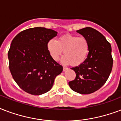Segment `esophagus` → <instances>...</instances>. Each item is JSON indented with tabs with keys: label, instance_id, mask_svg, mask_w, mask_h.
<instances>
[{
	"label": "esophagus",
	"instance_id": "1",
	"mask_svg": "<svg viewBox=\"0 0 121 121\" xmlns=\"http://www.w3.org/2000/svg\"><path fill=\"white\" fill-rule=\"evenodd\" d=\"M67 70H68V68L66 67H63V71H66Z\"/></svg>",
	"mask_w": 121,
	"mask_h": 121
}]
</instances>
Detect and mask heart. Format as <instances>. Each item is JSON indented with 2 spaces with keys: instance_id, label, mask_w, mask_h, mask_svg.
Segmentation results:
<instances>
[{
  "instance_id": "b5f03b06",
  "label": "heart",
  "mask_w": 121,
  "mask_h": 121,
  "mask_svg": "<svg viewBox=\"0 0 121 121\" xmlns=\"http://www.w3.org/2000/svg\"><path fill=\"white\" fill-rule=\"evenodd\" d=\"M48 52L54 61H57L63 52L61 58L64 64L79 66L87 58L89 44L84 37H77L70 34L61 36L58 40L51 39L47 44ZM64 51L63 52V51Z\"/></svg>"
}]
</instances>
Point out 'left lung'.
Returning <instances> with one entry per match:
<instances>
[{"instance_id": "obj_1", "label": "left lung", "mask_w": 121, "mask_h": 121, "mask_svg": "<svg viewBox=\"0 0 121 121\" xmlns=\"http://www.w3.org/2000/svg\"><path fill=\"white\" fill-rule=\"evenodd\" d=\"M77 32L87 39L89 51L82 64L71 69L75 71L76 77L69 84L78 93L91 94L105 84L112 71L111 45L100 32L93 28H84Z\"/></svg>"}]
</instances>
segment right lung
<instances>
[{
    "label": "right lung",
    "instance_id": "right-lung-1",
    "mask_svg": "<svg viewBox=\"0 0 121 121\" xmlns=\"http://www.w3.org/2000/svg\"><path fill=\"white\" fill-rule=\"evenodd\" d=\"M57 32L44 27L28 28L12 40L8 51L9 70L21 89L40 95L51 89L63 67L51 58L47 44Z\"/></svg>",
    "mask_w": 121,
    "mask_h": 121
}]
</instances>
